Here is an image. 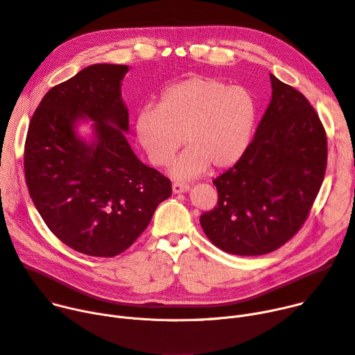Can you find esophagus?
<instances>
[{
	"mask_svg": "<svg viewBox=\"0 0 355 355\" xmlns=\"http://www.w3.org/2000/svg\"><path fill=\"white\" fill-rule=\"evenodd\" d=\"M188 190H190V185H188V184H184V182H178V181L173 182V191H174L175 194H180V193H185V191H188Z\"/></svg>",
	"mask_w": 355,
	"mask_h": 355,
	"instance_id": "obj_1",
	"label": "esophagus"
}]
</instances>
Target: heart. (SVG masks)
<instances>
[{
  "instance_id": "obj_1",
  "label": "heart",
  "mask_w": 355,
  "mask_h": 355,
  "mask_svg": "<svg viewBox=\"0 0 355 355\" xmlns=\"http://www.w3.org/2000/svg\"><path fill=\"white\" fill-rule=\"evenodd\" d=\"M254 94L214 77H193L165 88L157 107L141 108L135 134L148 159L161 167L185 143L171 165L177 178L204 174L209 165L225 170L244 155L257 123Z\"/></svg>"
}]
</instances>
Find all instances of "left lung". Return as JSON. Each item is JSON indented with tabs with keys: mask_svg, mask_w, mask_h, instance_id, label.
<instances>
[{
	"mask_svg": "<svg viewBox=\"0 0 355 355\" xmlns=\"http://www.w3.org/2000/svg\"><path fill=\"white\" fill-rule=\"evenodd\" d=\"M272 98L232 168L212 180L218 202L200 217L208 240L234 255H263L309 218L327 168V134L300 91L270 74Z\"/></svg>",
	"mask_w": 355,
	"mask_h": 355,
	"instance_id": "8db88e82",
	"label": "left lung"
}]
</instances>
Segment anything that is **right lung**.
<instances>
[{
    "mask_svg": "<svg viewBox=\"0 0 355 355\" xmlns=\"http://www.w3.org/2000/svg\"><path fill=\"white\" fill-rule=\"evenodd\" d=\"M127 71L94 64L53 87L33 114L24 147L26 182L41 218L65 245L91 257L130 248L173 191L125 138ZM83 117L96 121V144L78 138L73 127Z\"/></svg>",
    "mask_w": 355,
    "mask_h": 355,
    "instance_id": "1",
    "label": "right lung"
}]
</instances>
